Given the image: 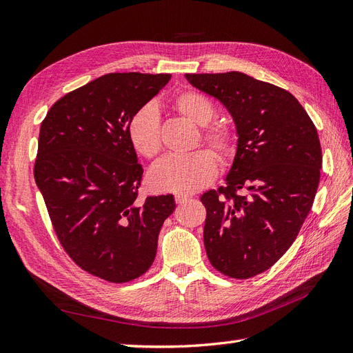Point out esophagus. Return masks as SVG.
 Segmentation results:
<instances>
[{
  "label": "esophagus",
  "mask_w": 353,
  "mask_h": 353,
  "mask_svg": "<svg viewBox=\"0 0 353 353\" xmlns=\"http://www.w3.org/2000/svg\"><path fill=\"white\" fill-rule=\"evenodd\" d=\"M174 200H176V203H177V204H183V203H186V201L189 200V195H185V194H177V195L174 196Z\"/></svg>",
  "instance_id": "esophagus-1"
}]
</instances>
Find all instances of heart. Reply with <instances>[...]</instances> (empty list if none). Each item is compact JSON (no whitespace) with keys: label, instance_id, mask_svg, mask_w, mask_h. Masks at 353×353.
<instances>
[{"label":"heart","instance_id":"heart-1","mask_svg":"<svg viewBox=\"0 0 353 353\" xmlns=\"http://www.w3.org/2000/svg\"><path fill=\"white\" fill-rule=\"evenodd\" d=\"M176 110L192 123L201 126V140L222 164L236 153V137L228 125L214 122V105L201 94L183 90L174 97ZM128 139L134 150L146 159H155L162 150L161 122L155 105L148 104L132 114ZM218 173V164L209 150H195L185 157H168L150 171L149 182L157 191L192 194L209 185Z\"/></svg>","mask_w":353,"mask_h":353}]
</instances>
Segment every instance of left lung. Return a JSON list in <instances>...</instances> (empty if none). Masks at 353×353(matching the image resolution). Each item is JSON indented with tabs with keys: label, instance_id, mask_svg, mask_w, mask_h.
I'll list each match as a JSON object with an SVG mask.
<instances>
[{
	"label": "left lung",
	"instance_id": "left-lung-1",
	"mask_svg": "<svg viewBox=\"0 0 353 353\" xmlns=\"http://www.w3.org/2000/svg\"><path fill=\"white\" fill-rule=\"evenodd\" d=\"M227 107L237 150L227 186L204 192V246L232 279L264 273L291 248L318 191L322 150L312 119L288 90L239 71L185 74Z\"/></svg>",
	"mask_w": 353,
	"mask_h": 353
}]
</instances>
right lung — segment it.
Here are the masks:
<instances>
[{"label": "right lung", "instance_id": "1", "mask_svg": "<svg viewBox=\"0 0 353 353\" xmlns=\"http://www.w3.org/2000/svg\"><path fill=\"white\" fill-rule=\"evenodd\" d=\"M170 74L110 73L71 90L41 122L34 177L58 240L74 263L125 283L150 268L174 196L140 200L143 168L128 139L132 114Z\"/></svg>", "mask_w": 353, "mask_h": 353}]
</instances>
